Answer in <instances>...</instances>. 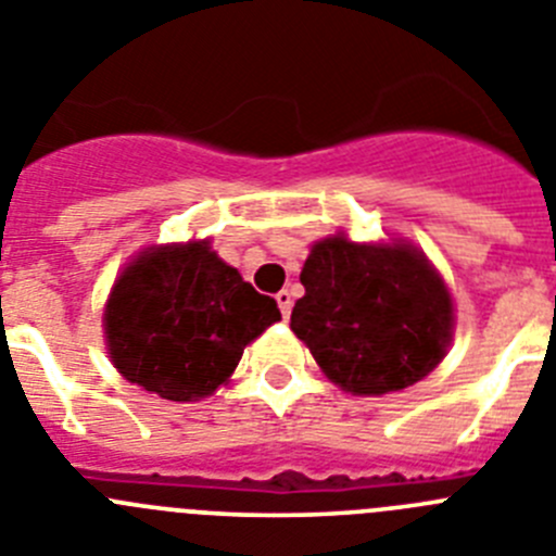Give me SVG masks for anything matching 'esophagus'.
<instances>
[{"instance_id": "1", "label": "esophagus", "mask_w": 556, "mask_h": 556, "mask_svg": "<svg viewBox=\"0 0 556 556\" xmlns=\"http://www.w3.org/2000/svg\"><path fill=\"white\" fill-rule=\"evenodd\" d=\"M275 301H278V308H281L283 317L292 314V292H289V289H281V292L275 294Z\"/></svg>"}]
</instances>
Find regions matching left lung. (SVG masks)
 Instances as JSON below:
<instances>
[{"label": "left lung", "mask_w": 556, "mask_h": 556, "mask_svg": "<svg viewBox=\"0 0 556 556\" xmlns=\"http://www.w3.org/2000/svg\"><path fill=\"white\" fill-rule=\"evenodd\" d=\"M292 331L333 384L353 395L406 390L429 376L454 337V301L440 273L406 242L312 244Z\"/></svg>", "instance_id": "1"}]
</instances>
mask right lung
<instances>
[{"instance_id": "right-lung-1", "label": "right lung", "mask_w": 556, "mask_h": 556, "mask_svg": "<svg viewBox=\"0 0 556 556\" xmlns=\"http://www.w3.org/2000/svg\"><path fill=\"white\" fill-rule=\"evenodd\" d=\"M278 320V303L255 292L205 239L136 255L102 317L116 370L180 404L225 384L244 348Z\"/></svg>"}]
</instances>
